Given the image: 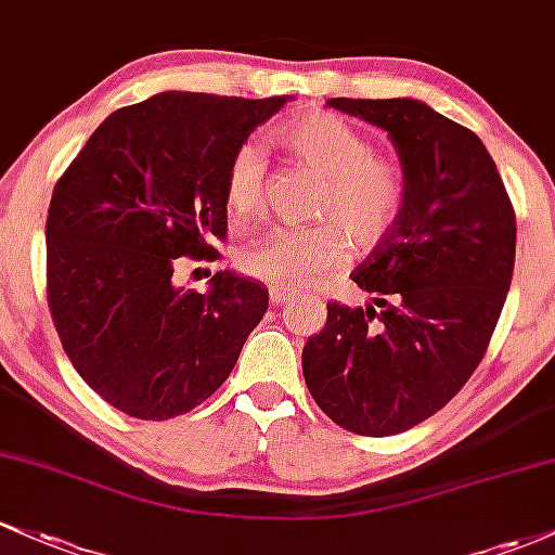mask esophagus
Instances as JSON below:
<instances>
[{
	"instance_id": "esophagus-1",
	"label": "esophagus",
	"mask_w": 555,
	"mask_h": 555,
	"mask_svg": "<svg viewBox=\"0 0 555 555\" xmlns=\"http://www.w3.org/2000/svg\"><path fill=\"white\" fill-rule=\"evenodd\" d=\"M268 297H271L273 306H282L284 300H289V297H295V295H292V289H284V287H271V289H268Z\"/></svg>"
}]
</instances>
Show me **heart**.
Here are the masks:
<instances>
[{
    "instance_id": "obj_1",
    "label": "heart",
    "mask_w": 555,
    "mask_h": 555,
    "mask_svg": "<svg viewBox=\"0 0 555 555\" xmlns=\"http://www.w3.org/2000/svg\"><path fill=\"white\" fill-rule=\"evenodd\" d=\"M276 142L297 163L326 179L308 229H273L240 253V268L268 287L300 289L334 271L350 255L385 242L408 205V176L400 160L374 152L363 131L324 109L297 115L276 131ZM231 218L247 221L266 208V160L255 144H242L223 173Z\"/></svg>"
}]
</instances>
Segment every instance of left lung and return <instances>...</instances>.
Returning a JSON list of instances; mask_svg holds the SVG:
<instances>
[{"label":"left lung","instance_id":"obj_1","mask_svg":"<svg viewBox=\"0 0 555 555\" xmlns=\"http://www.w3.org/2000/svg\"><path fill=\"white\" fill-rule=\"evenodd\" d=\"M328 105L389 133L408 205L350 273L374 306L328 302L302 374L334 424L389 437L435 416L482 363L514 276L516 212L466 126L418 100L334 96Z\"/></svg>","mask_w":555,"mask_h":555}]
</instances>
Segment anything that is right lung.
I'll return each mask as SVG.
<instances>
[{
  "label": "right lung",
  "mask_w": 555,
  "mask_h": 555,
  "mask_svg": "<svg viewBox=\"0 0 555 555\" xmlns=\"http://www.w3.org/2000/svg\"><path fill=\"white\" fill-rule=\"evenodd\" d=\"M287 96L163 91L107 115L54 184L47 300L73 369L144 422L181 416L229 379L268 289L231 271L179 289V258L227 240L223 173Z\"/></svg>",
  "instance_id": "1"
}]
</instances>
